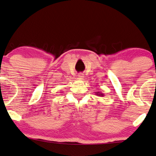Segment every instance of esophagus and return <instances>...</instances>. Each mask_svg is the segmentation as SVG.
I'll list each match as a JSON object with an SVG mask.
<instances>
[{
    "label": "esophagus",
    "mask_w": 156,
    "mask_h": 156,
    "mask_svg": "<svg viewBox=\"0 0 156 156\" xmlns=\"http://www.w3.org/2000/svg\"><path fill=\"white\" fill-rule=\"evenodd\" d=\"M83 78H84V76H83V73H79L78 75V78L79 80H83Z\"/></svg>",
    "instance_id": "34e87169"
}]
</instances>
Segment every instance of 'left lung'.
<instances>
[{"label": "left lung", "instance_id": "1", "mask_svg": "<svg viewBox=\"0 0 156 156\" xmlns=\"http://www.w3.org/2000/svg\"><path fill=\"white\" fill-rule=\"evenodd\" d=\"M95 95H97L98 96H100V97H103V96H104V94L101 93L100 92H95Z\"/></svg>", "mask_w": 156, "mask_h": 156}]
</instances>
